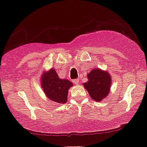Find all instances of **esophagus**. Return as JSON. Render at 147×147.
<instances>
[{"mask_svg": "<svg viewBox=\"0 0 147 147\" xmlns=\"http://www.w3.org/2000/svg\"><path fill=\"white\" fill-rule=\"evenodd\" d=\"M72 82H73L74 84H78V83H79V80H78V79H74L73 80H72Z\"/></svg>", "mask_w": 147, "mask_h": 147, "instance_id": "obj_1", "label": "esophagus"}]
</instances>
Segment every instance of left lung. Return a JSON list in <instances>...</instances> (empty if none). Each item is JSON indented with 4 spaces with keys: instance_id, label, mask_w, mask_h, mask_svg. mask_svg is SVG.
Listing matches in <instances>:
<instances>
[{
    "instance_id": "obj_1",
    "label": "left lung",
    "mask_w": 147,
    "mask_h": 147,
    "mask_svg": "<svg viewBox=\"0 0 147 147\" xmlns=\"http://www.w3.org/2000/svg\"><path fill=\"white\" fill-rule=\"evenodd\" d=\"M88 81L83 84L92 99L97 102L101 101L109 93L111 86V78L107 72L99 69L90 71L87 75Z\"/></svg>"
}]
</instances>
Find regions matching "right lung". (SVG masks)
<instances>
[{
	"instance_id": "right-lung-1",
	"label": "right lung",
	"mask_w": 147,
	"mask_h": 147,
	"mask_svg": "<svg viewBox=\"0 0 147 147\" xmlns=\"http://www.w3.org/2000/svg\"><path fill=\"white\" fill-rule=\"evenodd\" d=\"M41 81L44 92L50 100L60 104L67 102L68 90L72 86L70 81L60 79L54 69H50L48 72L44 73Z\"/></svg>"
}]
</instances>
